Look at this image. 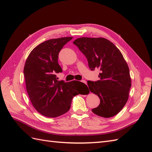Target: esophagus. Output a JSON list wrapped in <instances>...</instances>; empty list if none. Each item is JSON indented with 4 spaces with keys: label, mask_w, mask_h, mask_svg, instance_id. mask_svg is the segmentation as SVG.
Returning a JSON list of instances; mask_svg holds the SVG:
<instances>
[{
    "label": "esophagus",
    "mask_w": 152,
    "mask_h": 152,
    "mask_svg": "<svg viewBox=\"0 0 152 152\" xmlns=\"http://www.w3.org/2000/svg\"><path fill=\"white\" fill-rule=\"evenodd\" d=\"M82 82H83V83H85V84H87V82H86V80H82Z\"/></svg>",
    "instance_id": "34e87169"
}]
</instances>
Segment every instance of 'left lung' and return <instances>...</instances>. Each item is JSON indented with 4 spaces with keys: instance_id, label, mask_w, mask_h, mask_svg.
<instances>
[{
    "instance_id": "obj_1",
    "label": "left lung",
    "mask_w": 152,
    "mask_h": 152,
    "mask_svg": "<svg viewBox=\"0 0 152 152\" xmlns=\"http://www.w3.org/2000/svg\"><path fill=\"white\" fill-rule=\"evenodd\" d=\"M73 44L86 57L90 69L100 71L99 80L88 82L90 91L100 99L92 112L106 118L118 114L127 102L131 86L129 69L121 51L104 38L82 37Z\"/></svg>"
}]
</instances>
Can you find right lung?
<instances>
[{
  "label": "right lung",
  "instance_id": "1",
  "mask_svg": "<svg viewBox=\"0 0 152 152\" xmlns=\"http://www.w3.org/2000/svg\"><path fill=\"white\" fill-rule=\"evenodd\" d=\"M72 37L53 38L38 45L28 55L23 74L26 89L34 108L44 116L56 118L69 110L74 96L83 95L88 87L74 80L58 81L56 73L62 72L58 56Z\"/></svg>",
  "mask_w": 152,
  "mask_h": 152
}]
</instances>
